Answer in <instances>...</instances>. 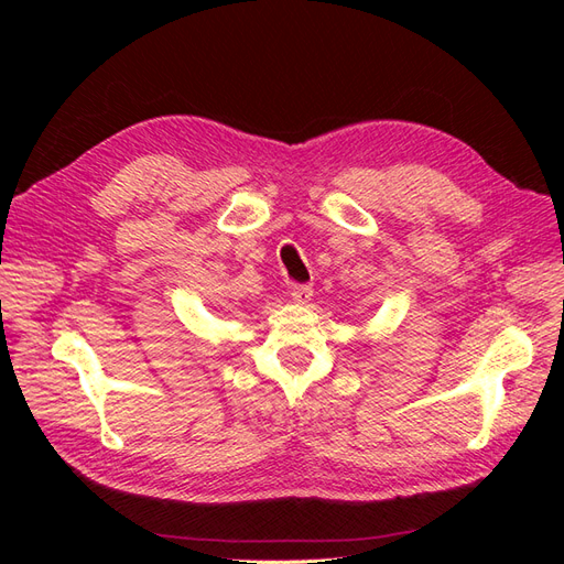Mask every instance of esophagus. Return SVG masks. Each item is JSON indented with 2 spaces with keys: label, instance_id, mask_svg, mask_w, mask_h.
<instances>
[{
  "label": "esophagus",
  "instance_id": "obj_1",
  "mask_svg": "<svg viewBox=\"0 0 564 564\" xmlns=\"http://www.w3.org/2000/svg\"><path fill=\"white\" fill-rule=\"evenodd\" d=\"M292 299H294L296 303H308V301L313 299V286H308V284H296V286H292Z\"/></svg>",
  "mask_w": 564,
  "mask_h": 564
}]
</instances>
